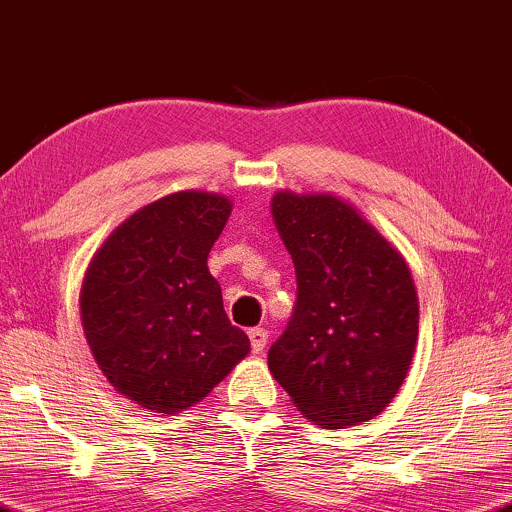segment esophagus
<instances>
[{
	"label": "esophagus",
	"mask_w": 512,
	"mask_h": 512,
	"mask_svg": "<svg viewBox=\"0 0 512 512\" xmlns=\"http://www.w3.org/2000/svg\"><path fill=\"white\" fill-rule=\"evenodd\" d=\"M248 336H250V348H253L255 355H259V352L266 348V343H269V331L262 329V327L250 329Z\"/></svg>",
	"instance_id": "34e87169"
}]
</instances>
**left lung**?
Masks as SVG:
<instances>
[{"label":"left lung","instance_id":"obj_1","mask_svg":"<svg viewBox=\"0 0 512 512\" xmlns=\"http://www.w3.org/2000/svg\"><path fill=\"white\" fill-rule=\"evenodd\" d=\"M271 206L297 271L292 318L269 348L273 378L320 427L371 420L415 352L420 308L406 259L329 194L278 192Z\"/></svg>","mask_w":512,"mask_h":512}]
</instances>
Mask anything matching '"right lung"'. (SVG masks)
Instances as JSON below:
<instances>
[{
  "instance_id": "obj_1",
  "label": "right lung",
  "mask_w": 512,
  "mask_h": 512,
  "mask_svg": "<svg viewBox=\"0 0 512 512\" xmlns=\"http://www.w3.org/2000/svg\"><path fill=\"white\" fill-rule=\"evenodd\" d=\"M229 213L211 192L157 199L115 229L85 276L81 318L99 369L155 413L201 401L250 350L206 266Z\"/></svg>"
}]
</instances>
